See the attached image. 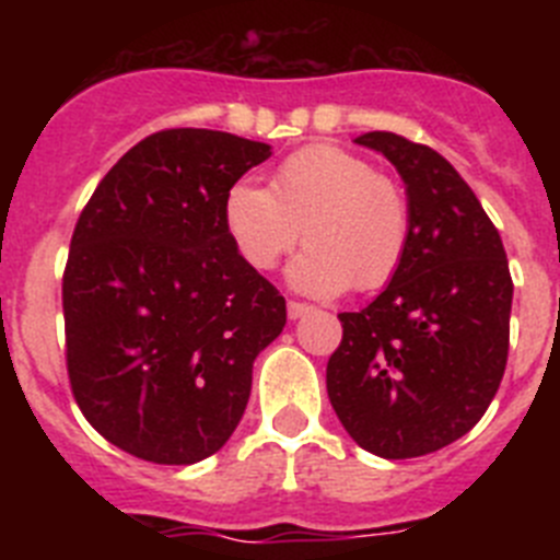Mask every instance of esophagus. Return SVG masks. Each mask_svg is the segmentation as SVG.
Here are the masks:
<instances>
[{"label": "esophagus", "instance_id": "obj_1", "mask_svg": "<svg viewBox=\"0 0 560 560\" xmlns=\"http://www.w3.org/2000/svg\"><path fill=\"white\" fill-rule=\"evenodd\" d=\"M311 311L308 303H300V300H289V319H300Z\"/></svg>", "mask_w": 560, "mask_h": 560}]
</instances>
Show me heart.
Masks as SVG:
<instances>
[{
	"instance_id": "b5f03b06",
	"label": "heart",
	"mask_w": 560,
	"mask_h": 560,
	"mask_svg": "<svg viewBox=\"0 0 560 560\" xmlns=\"http://www.w3.org/2000/svg\"><path fill=\"white\" fill-rule=\"evenodd\" d=\"M224 230L249 269L271 271L296 244V289L334 296L378 291L409 246V201L398 182L348 148L316 142L289 153L269 187L237 182L224 196Z\"/></svg>"
}]
</instances>
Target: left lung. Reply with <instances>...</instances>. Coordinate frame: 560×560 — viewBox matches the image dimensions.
Returning <instances> with one entry per match:
<instances>
[{
    "label": "left lung",
    "instance_id": "left-lung-1",
    "mask_svg": "<svg viewBox=\"0 0 560 560\" xmlns=\"http://www.w3.org/2000/svg\"><path fill=\"white\" fill-rule=\"evenodd\" d=\"M407 185L409 246L368 308L339 314L328 398L361 448L423 457L474 429L502 384L513 280L474 190L429 145L393 131L355 137Z\"/></svg>",
    "mask_w": 560,
    "mask_h": 560
}]
</instances>
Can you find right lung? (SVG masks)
<instances>
[{"label": "right lung", "instance_id": "1", "mask_svg": "<svg viewBox=\"0 0 560 560\" xmlns=\"http://www.w3.org/2000/svg\"><path fill=\"white\" fill-rule=\"evenodd\" d=\"M271 156L210 128H165L122 153L78 219L63 269L67 373L83 418L122 452L190 465L244 415L285 300L241 260L224 196Z\"/></svg>", "mask_w": 560, "mask_h": 560}]
</instances>
